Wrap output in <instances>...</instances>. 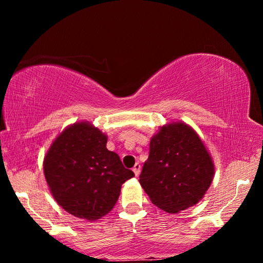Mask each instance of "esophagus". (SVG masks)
<instances>
[{
  "label": "esophagus",
  "mask_w": 263,
  "mask_h": 263,
  "mask_svg": "<svg viewBox=\"0 0 263 263\" xmlns=\"http://www.w3.org/2000/svg\"><path fill=\"white\" fill-rule=\"evenodd\" d=\"M140 169H141V166H140V163H136L135 166H133V168H132V171L135 172V174H136V176H138L140 174Z\"/></svg>",
  "instance_id": "esophagus-1"
}]
</instances>
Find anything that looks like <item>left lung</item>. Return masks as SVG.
I'll use <instances>...</instances> for the list:
<instances>
[{
	"label": "left lung",
	"instance_id": "8db88e82",
	"mask_svg": "<svg viewBox=\"0 0 263 263\" xmlns=\"http://www.w3.org/2000/svg\"><path fill=\"white\" fill-rule=\"evenodd\" d=\"M213 173L210 154L197 133L183 123H173L151 139L139 182L154 205L176 213L201 201Z\"/></svg>",
	"mask_w": 263,
	"mask_h": 263
}]
</instances>
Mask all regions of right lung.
Instances as JSON below:
<instances>
[{"instance_id":"obj_1","label":"right lung","mask_w":263,"mask_h":263,"mask_svg":"<svg viewBox=\"0 0 263 263\" xmlns=\"http://www.w3.org/2000/svg\"><path fill=\"white\" fill-rule=\"evenodd\" d=\"M44 174L57 203L87 220L112 210L122 184L135 176L117 153L106 148V136L86 122L66 128L53 141Z\"/></svg>"}]
</instances>
